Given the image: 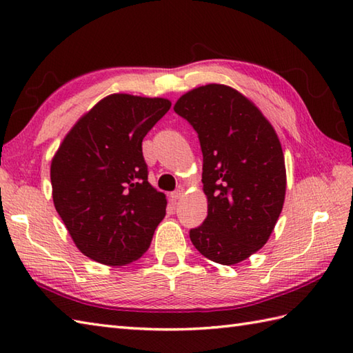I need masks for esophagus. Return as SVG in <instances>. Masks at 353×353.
I'll use <instances>...</instances> for the list:
<instances>
[{
  "mask_svg": "<svg viewBox=\"0 0 353 353\" xmlns=\"http://www.w3.org/2000/svg\"><path fill=\"white\" fill-rule=\"evenodd\" d=\"M183 194H185V190H183V188H177L174 192L171 194V199H172V200H179V199L183 197Z\"/></svg>",
  "mask_w": 353,
  "mask_h": 353,
  "instance_id": "34e87169",
  "label": "esophagus"
}]
</instances>
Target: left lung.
<instances>
[{
	"mask_svg": "<svg viewBox=\"0 0 353 353\" xmlns=\"http://www.w3.org/2000/svg\"><path fill=\"white\" fill-rule=\"evenodd\" d=\"M174 112L199 134L208 216L190 230L205 258L234 265L264 245L282 212L287 172L281 141L262 112L236 89L205 85Z\"/></svg>",
	"mask_w": 353,
	"mask_h": 353,
	"instance_id": "left-lung-1",
	"label": "left lung"
}]
</instances>
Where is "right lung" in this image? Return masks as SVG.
Masks as SVG:
<instances>
[{"mask_svg": "<svg viewBox=\"0 0 353 353\" xmlns=\"http://www.w3.org/2000/svg\"><path fill=\"white\" fill-rule=\"evenodd\" d=\"M170 108L167 99L104 97L52 157V201L85 256L118 267L150 247L167 199L148 183L142 139Z\"/></svg>", "mask_w": 353, "mask_h": 353, "instance_id": "1", "label": "right lung"}]
</instances>
